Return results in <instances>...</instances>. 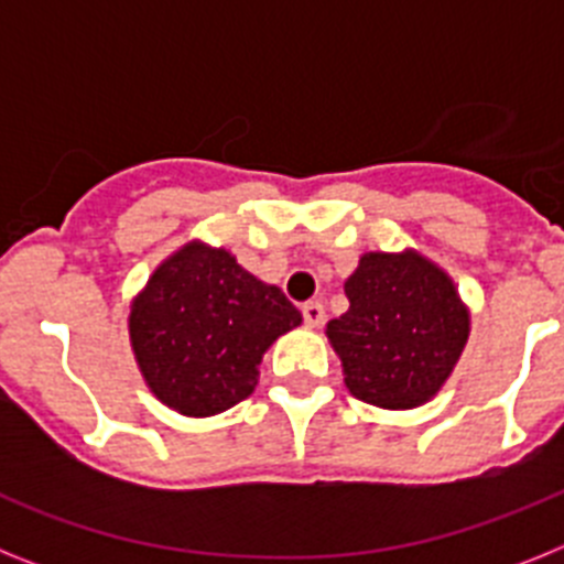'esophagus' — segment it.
<instances>
[{
  "label": "esophagus",
  "mask_w": 564,
  "mask_h": 564,
  "mask_svg": "<svg viewBox=\"0 0 564 564\" xmlns=\"http://www.w3.org/2000/svg\"><path fill=\"white\" fill-rule=\"evenodd\" d=\"M302 316H305L307 327L325 325V307L318 305V302H307V305L302 307Z\"/></svg>",
  "instance_id": "obj_1"
}]
</instances>
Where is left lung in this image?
<instances>
[{"mask_svg":"<svg viewBox=\"0 0 564 564\" xmlns=\"http://www.w3.org/2000/svg\"><path fill=\"white\" fill-rule=\"evenodd\" d=\"M350 311L327 322L344 383L381 410H415L441 392L471 330V316L441 265L406 248L367 251L344 282Z\"/></svg>","mask_w":564,"mask_h":564,"instance_id":"1","label":"left lung"}]
</instances>
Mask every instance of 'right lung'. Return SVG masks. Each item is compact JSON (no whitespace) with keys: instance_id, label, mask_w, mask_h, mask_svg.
<instances>
[{"instance_id":"right-lung-1","label":"right lung","mask_w":564,"mask_h":564,"mask_svg":"<svg viewBox=\"0 0 564 564\" xmlns=\"http://www.w3.org/2000/svg\"><path fill=\"white\" fill-rule=\"evenodd\" d=\"M299 325L285 293L200 239L163 259L129 307V341L149 392L186 417L246 401L268 347Z\"/></svg>"}]
</instances>
